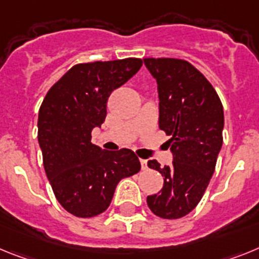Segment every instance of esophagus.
Here are the masks:
<instances>
[{
  "label": "esophagus",
  "mask_w": 259,
  "mask_h": 259,
  "mask_svg": "<svg viewBox=\"0 0 259 259\" xmlns=\"http://www.w3.org/2000/svg\"><path fill=\"white\" fill-rule=\"evenodd\" d=\"M141 167H142V170H146L147 169V160H145V159H141Z\"/></svg>",
  "instance_id": "34e87169"
}]
</instances>
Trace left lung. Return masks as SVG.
Here are the masks:
<instances>
[{"label": "left lung", "mask_w": 259, "mask_h": 259, "mask_svg": "<svg viewBox=\"0 0 259 259\" xmlns=\"http://www.w3.org/2000/svg\"><path fill=\"white\" fill-rule=\"evenodd\" d=\"M156 79L159 127L169 139L173 161L147 165L164 177L163 189L148 195L150 210L163 219H179L195 208L215 170L223 145V105L211 83L192 64L177 58H145Z\"/></svg>", "instance_id": "1"}]
</instances>
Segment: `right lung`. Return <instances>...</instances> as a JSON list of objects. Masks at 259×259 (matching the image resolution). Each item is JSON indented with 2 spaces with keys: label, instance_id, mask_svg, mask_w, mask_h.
Wrapping results in <instances>:
<instances>
[{
  "label": "right lung",
  "instance_id": "add662e5",
  "mask_svg": "<svg viewBox=\"0 0 259 259\" xmlns=\"http://www.w3.org/2000/svg\"><path fill=\"white\" fill-rule=\"evenodd\" d=\"M141 66V58L78 64L42 100L37 139L44 169L57 201L75 217L104 212L117 184L141 169L139 159L129 148L107 151L91 142L92 129L105 121L112 91Z\"/></svg>",
  "mask_w": 259,
  "mask_h": 259
}]
</instances>
